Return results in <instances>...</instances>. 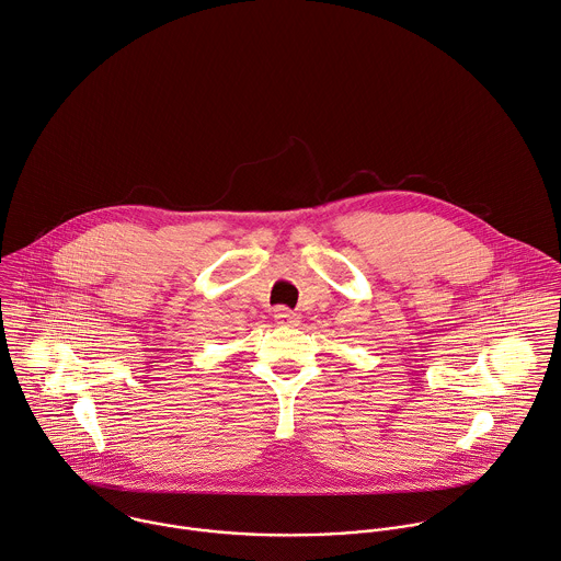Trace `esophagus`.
I'll return each mask as SVG.
<instances>
[{
    "instance_id": "esophagus-1",
    "label": "esophagus",
    "mask_w": 561,
    "mask_h": 561,
    "mask_svg": "<svg viewBox=\"0 0 561 561\" xmlns=\"http://www.w3.org/2000/svg\"><path fill=\"white\" fill-rule=\"evenodd\" d=\"M274 320L278 324H298V316L294 311H289L287 307H276L274 309Z\"/></svg>"
}]
</instances>
